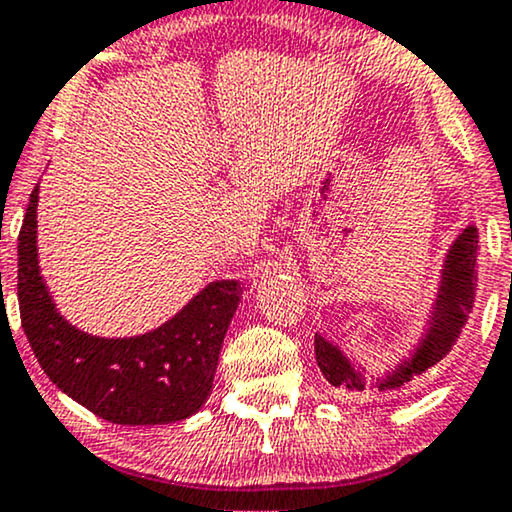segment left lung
Here are the masks:
<instances>
[{
	"instance_id": "8db88e82",
	"label": "left lung",
	"mask_w": 512,
	"mask_h": 512,
	"mask_svg": "<svg viewBox=\"0 0 512 512\" xmlns=\"http://www.w3.org/2000/svg\"><path fill=\"white\" fill-rule=\"evenodd\" d=\"M477 243L479 236L474 224L465 226L458 233V238L453 240L446 257H443L439 288H436V298L420 338H417L408 357H403L396 367L386 369L379 377L367 379L365 367L357 365L353 357H348L341 348L326 341L322 334H315V355L324 379L334 389H346L348 393H362L367 389L393 391L408 384L412 377H420L427 369H432L436 362H441L451 353V346H455L472 312L474 291H477V272H474Z\"/></svg>"
}]
</instances>
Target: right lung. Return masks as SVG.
I'll list each match as a JSON object with an SVG mask.
<instances>
[{
  "label": "right lung",
  "instance_id": "add662e5",
  "mask_svg": "<svg viewBox=\"0 0 512 512\" xmlns=\"http://www.w3.org/2000/svg\"><path fill=\"white\" fill-rule=\"evenodd\" d=\"M40 183L18 233V307L30 348L49 381L112 424L188 420L212 393L221 343L243 283L212 281L162 326L140 336H92L59 315L38 260Z\"/></svg>",
  "mask_w": 512,
  "mask_h": 512
}]
</instances>
